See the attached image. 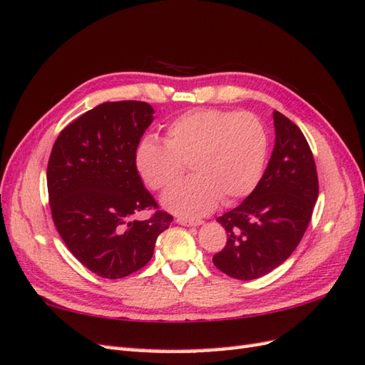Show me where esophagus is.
Segmentation results:
<instances>
[{
  "label": "esophagus",
  "mask_w": 365,
  "mask_h": 365,
  "mask_svg": "<svg viewBox=\"0 0 365 365\" xmlns=\"http://www.w3.org/2000/svg\"><path fill=\"white\" fill-rule=\"evenodd\" d=\"M177 222L182 224V226H200L202 224V221L200 220H188V218H177Z\"/></svg>",
  "instance_id": "1"
}]
</instances>
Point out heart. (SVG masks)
<instances>
[{"mask_svg":"<svg viewBox=\"0 0 365 365\" xmlns=\"http://www.w3.org/2000/svg\"><path fill=\"white\" fill-rule=\"evenodd\" d=\"M268 155V133L250 111L200 108L169 123L166 143L144 138L136 149V168L152 190H163L183 174L191 177L163 195L168 210L188 218L210 213L250 195L259 183Z\"/></svg>","mask_w":365,"mask_h":365,"instance_id":"heart-1","label":"heart"}]
</instances>
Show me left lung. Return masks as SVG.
<instances>
[{"instance_id":"1","label":"left lung","mask_w":365,"mask_h":365,"mask_svg":"<svg viewBox=\"0 0 365 365\" xmlns=\"http://www.w3.org/2000/svg\"><path fill=\"white\" fill-rule=\"evenodd\" d=\"M276 143L257 187L220 216L227 243L213 255L222 273L240 281L268 274L290 257L311 222L319 175L311 147L297 123L273 113Z\"/></svg>"}]
</instances>
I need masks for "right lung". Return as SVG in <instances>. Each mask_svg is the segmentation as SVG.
<instances>
[{
    "label": "right lung",
    "mask_w": 365,
    "mask_h": 365,
    "mask_svg": "<svg viewBox=\"0 0 365 365\" xmlns=\"http://www.w3.org/2000/svg\"><path fill=\"white\" fill-rule=\"evenodd\" d=\"M152 114L153 108L138 100L106 102L68 123L53 144L46 168L51 218L68 251L100 277L141 269L173 222L136 168ZM144 210H154L150 219L130 221Z\"/></svg>",
    "instance_id": "right-lung-1"
}]
</instances>
